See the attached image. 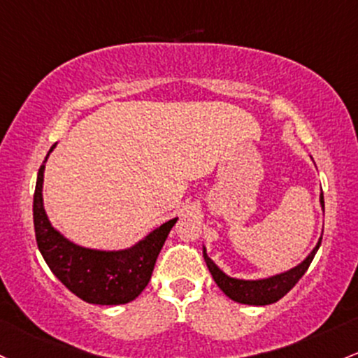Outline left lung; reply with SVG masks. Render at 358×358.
<instances>
[{
    "instance_id": "left-lung-1",
    "label": "left lung",
    "mask_w": 358,
    "mask_h": 358,
    "mask_svg": "<svg viewBox=\"0 0 358 358\" xmlns=\"http://www.w3.org/2000/svg\"><path fill=\"white\" fill-rule=\"evenodd\" d=\"M320 202H321V207L324 209L323 192H321ZM321 239H323V236L320 238V241H317V245L314 246V250L308 255V257H306L304 262L299 263V265L294 266V268H290L284 273L273 275V277H268V278H260V280H243V278L229 277V275L224 273L222 270L219 268V266L215 265L209 257H207L206 248H203V260L207 263V268H209L214 282L219 285V289L229 297V299L241 302V304L266 306V304H273V302L282 299V297H284L285 294H287L289 290L299 282V278L306 273V270L309 268V265H311L314 255H316V251L321 245Z\"/></svg>"
}]
</instances>
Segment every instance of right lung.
Listing matches in <instances>:
<instances>
[{"instance_id":"obj_1","label":"right lung","mask_w":358,"mask_h":358,"mask_svg":"<svg viewBox=\"0 0 358 358\" xmlns=\"http://www.w3.org/2000/svg\"><path fill=\"white\" fill-rule=\"evenodd\" d=\"M54 148L56 144L50 151ZM47 156L38 170L34 194L35 239L45 263L74 296L90 304L115 306L134 301L151 280L156 258L178 217L161 224L127 250L101 251L74 245L54 229L45 214L42 185Z\"/></svg>"}]
</instances>
